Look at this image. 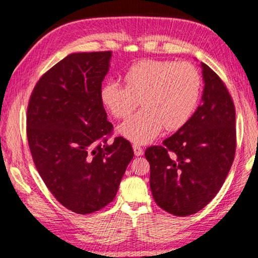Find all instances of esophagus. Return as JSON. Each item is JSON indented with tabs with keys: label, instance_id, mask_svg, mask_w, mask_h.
<instances>
[{
	"label": "esophagus",
	"instance_id": "34e87169",
	"mask_svg": "<svg viewBox=\"0 0 258 258\" xmlns=\"http://www.w3.org/2000/svg\"><path fill=\"white\" fill-rule=\"evenodd\" d=\"M133 150L135 156H142L143 155V149L138 145H133Z\"/></svg>",
	"mask_w": 258,
	"mask_h": 258
}]
</instances>
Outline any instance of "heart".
<instances>
[{
    "instance_id": "1",
    "label": "heart",
    "mask_w": 258,
    "mask_h": 258,
    "mask_svg": "<svg viewBox=\"0 0 258 258\" xmlns=\"http://www.w3.org/2000/svg\"><path fill=\"white\" fill-rule=\"evenodd\" d=\"M124 84L104 83L100 100L118 119L130 116L140 102L142 110L118 126L121 137L138 145L151 142L163 127H183L197 109L202 92V77L189 62L141 61L125 73Z\"/></svg>"
}]
</instances>
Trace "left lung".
Returning <instances> with one entry per match:
<instances>
[{
  "label": "left lung",
  "instance_id": "obj_1",
  "mask_svg": "<svg viewBox=\"0 0 258 258\" xmlns=\"http://www.w3.org/2000/svg\"><path fill=\"white\" fill-rule=\"evenodd\" d=\"M202 68V104L163 145L146 150L152 197L160 208L176 216L197 213L215 197L237 147L232 98L215 72L204 62Z\"/></svg>",
  "mask_w": 258,
  "mask_h": 258
}]
</instances>
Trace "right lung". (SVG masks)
Here are the masks:
<instances>
[{
    "label": "right lung",
    "mask_w": 258,
    "mask_h": 258,
    "mask_svg": "<svg viewBox=\"0 0 258 258\" xmlns=\"http://www.w3.org/2000/svg\"><path fill=\"white\" fill-rule=\"evenodd\" d=\"M110 59L111 51L67 55L40 78L28 103L34 164L54 198L82 215L112 202L134 156L124 138L107 143L112 124L100 90Z\"/></svg>",
    "instance_id": "right-lung-1"
}]
</instances>
